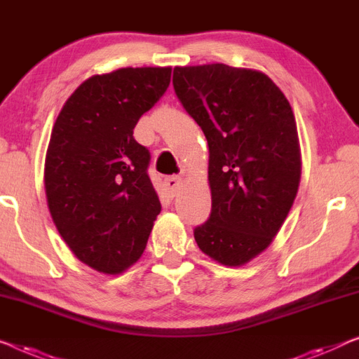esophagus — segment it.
Segmentation results:
<instances>
[{"label":"esophagus","mask_w":359,"mask_h":359,"mask_svg":"<svg viewBox=\"0 0 359 359\" xmlns=\"http://www.w3.org/2000/svg\"><path fill=\"white\" fill-rule=\"evenodd\" d=\"M164 187L165 190H168L169 196H175L179 191V187H180V179L177 175H170V177H165L164 179Z\"/></svg>","instance_id":"esophagus-1"}]
</instances>
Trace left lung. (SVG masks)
<instances>
[{
    "label": "left lung",
    "mask_w": 359,
    "mask_h": 359,
    "mask_svg": "<svg viewBox=\"0 0 359 359\" xmlns=\"http://www.w3.org/2000/svg\"><path fill=\"white\" fill-rule=\"evenodd\" d=\"M174 92L210 147L211 214L198 247L240 266L269 247L295 200L302 163L297 122L280 88L251 69L175 67Z\"/></svg>",
    "instance_id": "obj_1"
}]
</instances>
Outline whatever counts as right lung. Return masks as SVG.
<instances>
[{"instance_id": "add662e5", "label": "right lung", "mask_w": 359, "mask_h": 359, "mask_svg": "<svg viewBox=\"0 0 359 359\" xmlns=\"http://www.w3.org/2000/svg\"><path fill=\"white\" fill-rule=\"evenodd\" d=\"M170 67H124L74 92L53 127L45 161L51 217L74 255L119 274L140 258L161 203L148 148L133 138L140 117L170 83Z\"/></svg>"}]
</instances>
